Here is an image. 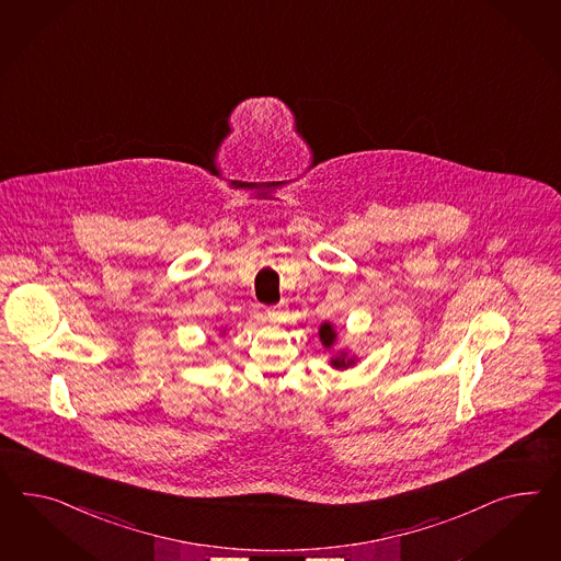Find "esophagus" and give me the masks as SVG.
Wrapping results in <instances>:
<instances>
[{
  "label": "esophagus",
  "instance_id": "1",
  "mask_svg": "<svg viewBox=\"0 0 561 561\" xmlns=\"http://www.w3.org/2000/svg\"><path fill=\"white\" fill-rule=\"evenodd\" d=\"M267 314H270V319H275V317L279 314V306H277V308H270V310H267Z\"/></svg>",
  "mask_w": 561,
  "mask_h": 561
}]
</instances>
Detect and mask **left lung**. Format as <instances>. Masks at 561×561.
<instances>
[{"mask_svg": "<svg viewBox=\"0 0 561 561\" xmlns=\"http://www.w3.org/2000/svg\"><path fill=\"white\" fill-rule=\"evenodd\" d=\"M320 343L327 351H331L336 343V329H334L333 322H322L319 329ZM357 364V355H348L347 348H341L336 351L333 357H331V367L334 369H348L353 365Z\"/></svg>", "mask_w": 561, "mask_h": 561, "instance_id": "obj_1", "label": "left lung"}]
</instances>
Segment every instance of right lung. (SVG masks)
<instances>
[{
  "label": "right lung",
  "mask_w": 561,
  "mask_h": 561,
  "mask_svg": "<svg viewBox=\"0 0 561 561\" xmlns=\"http://www.w3.org/2000/svg\"><path fill=\"white\" fill-rule=\"evenodd\" d=\"M220 333L225 334V329H222V331H220Z\"/></svg>",
  "instance_id": "1"
}]
</instances>
